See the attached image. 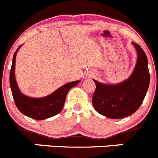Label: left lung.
Instances as JSON below:
<instances>
[{"mask_svg":"<svg viewBox=\"0 0 158 158\" xmlns=\"http://www.w3.org/2000/svg\"><path fill=\"white\" fill-rule=\"evenodd\" d=\"M137 52V62L131 76L116 85L102 84L93 80L96 85L92 97L94 108L99 114L112 119L126 118L139 108L150 84L148 61L144 51L133 43Z\"/></svg>","mask_w":158,"mask_h":158,"instance_id":"left-lung-1","label":"left lung"}]
</instances>
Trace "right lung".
Returning <instances> with one entry per match:
<instances>
[{
	"mask_svg": "<svg viewBox=\"0 0 158 158\" xmlns=\"http://www.w3.org/2000/svg\"><path fill=\"white\" fill-rule=\"evenodd\" d=\"M21 46L14 53L9 77L10 86L15 105L22 114L33 119L44 120L52 118L61 112L67 92L71 88L81 82V81H75L66 84L50 95L41 98H33L23 95L19 89L15 77V58Z\"/></svg>",
	"mask_w": 158,
	"mask_h": 158,
	"instance_id": "1",
	"label": "right lung"
}]
</instances>
